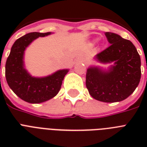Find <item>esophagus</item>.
<instances>
[{"label": "esophagus", "instance_id": "obj_1", "mask_svg": "<svg viewBox=\"0 0 147 147\" xmlns=\"http://www.w3.org/2000/svg\"><path fill=\"white\" fill-rule=\"evenodd\" d=\"M79 62H84V60L83 59H79Z\"/></svg>", "mask_w": 147, "mask_h": 147}]
</instances>
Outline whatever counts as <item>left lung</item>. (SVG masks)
Returning a JSON list of instances; mask_svg holds the SVG:
<instances>
[{
    "instance_id": "8db88e82",
    "label": "left lung",
    "mask_w": 147,
    "mask_h": 147,
    "mask_svg": "<svg viewBox=\"0 0 147 147\" xmlns=\"http://www.w3.org/2000/svg\"><path fill=\"white\" fill-rule=\"evenodd\" d=\"M109 47L96 55L100 62H114L109 71L90 67L86 72V87L92 98L107 103L117 102L130 96L141 77V61L130 40L116 33H105Z\"/></svg>"
}]
</instances>
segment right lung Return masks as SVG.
<instances>
[{
	"instance_id": "right-lung-1",
	"label": "right lung",
	"mask_w": 147,
	"mask_h": 147,
	"mask_svg": "<svg viewBox=\"0 0 147 147\" xmlns=\"http://www.w3.org/2000/svg\"><path fill=\"white\" fill-rule=\"evenodd\" d=\"M50 33L33 32L19 38L12 46L6 62L5 76L9 87L20 98L28 103L38 104L55 97L69 71L63 69L44 78H34L24 69L23 59L25 49L39 36H46Z\"/></svg>"
}]
</instances>
